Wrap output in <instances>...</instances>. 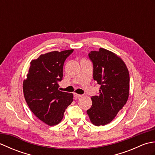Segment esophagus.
Wrapping results in <instances>:
<instances>
[{
    "label": "esophagus",
    "mask_w": 155,
    "mask_h": 155,
    "mask_svg": "<svg viewBox=\"0 0 155 155\" xmlns=\"http://www.w3.org/2000/svg\"><path fill=\"white\" fill-rule=\"evenodd\" d=\"M74 97L75 98H81L82 97H83V94H77V93H74Z\"/></svg>",
    "instance_id": "34e87169"
}]
</instances>
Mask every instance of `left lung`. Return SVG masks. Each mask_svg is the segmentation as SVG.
<instances>
[{"label": "left lung", "mask_w": 155, "mask_h": 155, "mask_svg": "<svg viewBox=\"0 0 155 155\" xmlns=\"http://www.w3.org/2000/svg\"><path fill=\"white\" fill-rule=\"evenodd\" d=\"M88 57L93 64V78L101 88L98 94L92 97L93 104L87 113L93 124L105 125L114 119L127 103L129 72L120 57L104 48L91 51Z\"/></svg>", "instance_id": "8db88e82"}]
</instances>
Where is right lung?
Segmentation results:
<instances>
[{"mask_svg": "<svg viewBox=\"0 0 155 155\" xmlns=\"http://www.w3.org/2000/svg\"><path fill=\"white\" fill-rule=\"evenodd\" d=\"M73 51L41 54L31 62L23 81V93L28 106L36 117L49 126L60 123L65 109L73 101V94L59 91L58 83L62 80L64 61Z\"/></svg>", "mask_w": 155, "mask_h": 155, "instance_id": "add662e5", "label": "right lung"}]
</instances>
